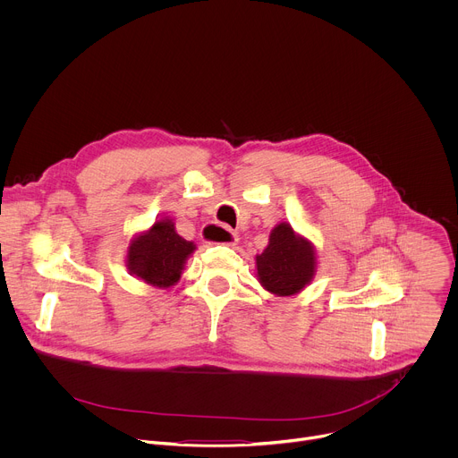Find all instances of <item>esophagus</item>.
<instances>
[{
  "instance_id": "34e87169",
  "label": "esophagus",
  "mask_w": 458,
  "mask_h": 458,
  "mask_svg": "<svg viewBox=\"0 0 458 458\" xmlns=\"http://www.w3.org/2000/svg\"><path fill=\"white\" fill-rule=\"evenodd\" d=\"M217 228H223V226H217ZM221 235L225 237V241L221 242V244H225V246H235V244H237V241H239L237 233L230 232L228 228H223V230H221Z\"/></svg>"
}]
</instances>
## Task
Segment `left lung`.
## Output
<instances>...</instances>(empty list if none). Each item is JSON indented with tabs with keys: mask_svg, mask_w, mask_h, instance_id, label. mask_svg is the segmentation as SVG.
Instances as JSON below:
<instances>
[{
	"mask_svg": "<svg viewBox=\"0 0 458 458\" xmlns=\"http://www.w3.org/2000/svg\"><path fill=\"white\" fill-rule=\"evenodd\" d=\"M255 260L260 285L275 296L301 293L318 267L314 244L296 233L289 223H280L271 230L269 244Z\"/></svg>",
	"mask_w": 458,
	"mask_h": 458,
	"instance_id": "1",
	"label": "left lung"
}]
</instances>
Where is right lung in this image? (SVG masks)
I'll list each match as a JSON object with an SVG mask.
<instances>
[{"label": "right lung", "mask_w": 458, "mask_h": 458, "mask_svg": "<svg viewBox=\"0 0 458 458\" xmlns=\"http://www.w3.org/2000/svg\"><path fill=\"white\" fill-rule=\"evenodd\" d=\"M194 250V242L176 233L173 219L164 217L131 239L126 253V267L130 275L148 285L167 289L180 280L185 262Z\"/></svg>", "instance_id": "1"}]
</instances>
